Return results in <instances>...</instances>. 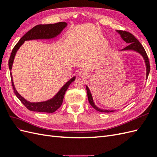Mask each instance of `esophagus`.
Returning a JSON list of instances; mask_svg holds the SVG:
<instances>
[{
    "label": "esophagus",
    "mask_w": 157,
    "mask_h": 157,
    "mask_svg": "<svg viewBox=\"0 0 157 157\" xmlns=\"http://www.w3.org/2000/svg\"><path fill=\"white\" fill-rule=\"evenodd\" d=\"M78 76H79V77L82 78H86L88 77V74L86 73V71H80L78 73Z\"/></svg>",
    "instance_id": "1"
}]
</instances>
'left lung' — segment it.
Here are the masks:
<instances>
[{"label":"left lung","instance_id":"left-lung-1","mask_svg":"<svg viewBox=\"0 0 157 157\" xmlns=\"http://www.w3.org/2000/svg\"><path fill=\"white\" fill-rule=\"evenodd\" d=\"M118 34L121 35V37L122 38V39L123 40H124L128 45L125 47L124 49L121 50V51H126V50H133L135 51L137 53H139L145 61V63L146 65V78L148 77L149 73L150 72V64H149V58L147 57L146 52L143 47V46L141 45V44L139 42V40H137L136 38L131 33H128L127 31H116ZM86 91H87V95H88V99L90 105H91L96 110L98 111L101 112V113H111V112H114L115 111V110H107V109H101L98 107H97L94 102V99L92 96L91 92L88 87V86H86Z\"/></svg>","mask_w":157,"mask_h":157}]
</instances>
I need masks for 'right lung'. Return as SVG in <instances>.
Masks as SVG:
<instances>
[{
  "instance_id": "add662e5",
  "label": "right lung",
  "mask_w": 157,
  "mask_h": 157,
  "mask_svg": "<svg viewBox=\"0 0 157 157\" xmlns=\"http://www.w3.org/2000/svg\"><path fill=\"white\" fill-rule=\"evenodd\" d=\"M67 26V23L66 22H59L54 23V24H46V25H38L34 27L23 35L21 39L14 46L11 53L8 61L9 69L11 71L12 68V65L13 63L15 56L17 51L20 48V46L24 43L26 40H36V39H52L59 35L65 28ZM12 84L13 88L14 93H15L17 98L20 99L21 102L29 110L31 111L42 112V113H54L57 109H59L63 103L64 98V95L67 91L69 85L72 83L76 78V77L71 78L69 81L66 82L63 86L61 88L59 92L55 96L48 99L47 101L41 102H30L23 98L21 95L17 92L12 78V75L10 73Z\"/></svg>"
}]
</instances>
